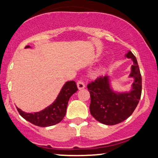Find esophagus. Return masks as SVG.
<instances>
[{"mask_svg": "<svg viewBox=\"0 0 158 158\" xmlns=\"http://www.w3.org/2000/svg\"><path fill=\"white\" fill-rule=\"evenodd\" d=\"M77 87H78V88H79V90L83 89V88H85V85L84 81H81V80L78 81V82H77Z\"/></svg>", "mask_w": 158, "mask_h": 158, "instance_id": "obj_1", "label": "esophagus"}]
</instances>
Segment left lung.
<instances>
[{"label":"left lung","instance_id":"left-lung-1","mask_svg":"<svg viewBox=\"0 0 158 158\" xmlns=\"http://www.w3.org/2000/svg\"><path fill=\"white\" fill-rule=\"evenodd\" d=\"M126 56L134 62L129 76L134 78V82L129 92L114 91L110 88L108 76H100L87 86L90 95V114L99 123L108 126L126 120L133 113L140 99L142 77L137 59L131 51L127 52Z\"/></svg>","mask_w":158,"mask_h":158}]
</instances>
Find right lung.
I'll return each instance as SVG.
<instances>
[{
	"mask_svg": "<svg viewBox=\"0 0 158 158\" xmlns=\"http://www.w3.org/2000/svg\"><path fill=\"white\" fill-rule=\"evenodd\" d=\"M30 48L29 45L25 48ZM78 90L74 81H67L61 88L57 98L50 106L44 110L35 113H26L17 108L20 115L28 122L37 126L48 127L57 124L62 120L66 114L67 107L70 97Z\"/></svg>",
	"mask_w": 158,
	"mask_h": 158,
	"instance_id": "right-lung-1",
	"label": "right lung"
}]
</instances>
